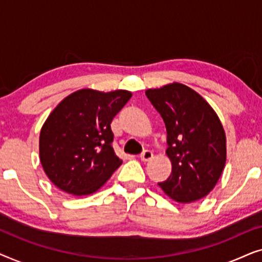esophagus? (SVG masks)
I'll return each instance as SVG.
<instances>
[{"instance_id":"esophagus-1","label":"esophagus","mask_w":262,"mask_h":262,"mask_svg":"<svg viewBox=\"0 0 262 262\" xmlns=\"http://www.w3.org/2000/svg\"><path fill=\"white\" fill-rule=\"evenodd\" d=\"M154 157V154L152 151H150V150H145V151H143L141 154V160L143 162H146V161H150Z\"/></svg>"}]
</instances>
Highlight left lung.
I'll use <instances>...</instances> for the list:
<instances>
[{
    "instance_id": "obj_1",
    "label": "left lung",
    "mask_w": 262,
    "mask_h": 262,
    "mask_svg": "<svg viewBox=\"0 0 262 262\" xmlns=\"http://www.w3.org/2000/svg\"><path fill=\"white\" fill-rule=\"evenodd\" d=\"M145 94L167 128L171 174L159 186L178 203L204 198L220 180L227 160L220 118L205 99L185 84L174 82Z\"/></svg>"
}]
</instances>
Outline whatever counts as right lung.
<instances>
[{
	"label": "right lung",
	"mask_w": 262,
	"mask_h": 262,
	"mask_svg": "<svg viewBox=\"0 0 262 262\" xmlns=\"http://www.w3.org/2000/svg\"><path fill=\"white\" fill-rule=\"evenodd\" d=\"M132 94L80 89L50 113L39 137V156L55 186L74 195L98 191L120 166L111 123Z\"/></svg>",
	"instance_id": "right-lung-1"
}]
</instances>
